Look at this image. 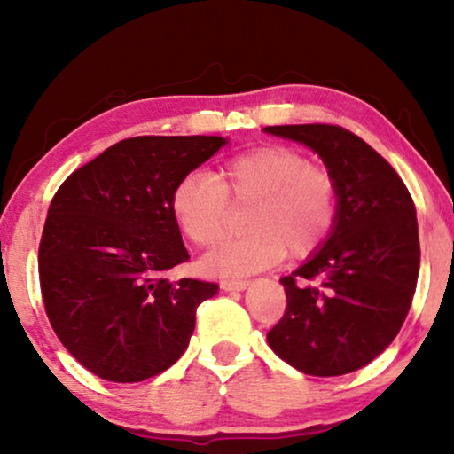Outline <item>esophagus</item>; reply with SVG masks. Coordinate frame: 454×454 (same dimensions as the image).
Wrapping results in <instances>:
<instances>
[{"label": "esophagus", "instance_id": "obj_1", "mask_svg": "<svg viewBox=\"0 0 454 454\" xmlns=\"http://www.w3.org/2000/svg\"><path fill=\"white\" fill-rule=\"evenodd\" d=\"M250 286V280H222L220 282V288L226 290V292H232V290H244Z\"/></svg>", "mask_w": 454, "mask_h": 454}]
</instances>
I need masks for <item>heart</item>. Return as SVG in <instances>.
Returning a JSON list of instances; mask_svg holds the SVG:
<instances>
[{"label":"heart","instance_id":"heart-1","mask_svg":"<svg viewBox=\"0 0 454 454\" xmlns=\"http://www.w3.org/2000/svg\"><path fill=\"white\" fill-rule=\"evenodd\" d=\"M233 206H246L248 234L230 238L204 258L212 276H242L278 262L286 252L306 258L322 248L338 220V186L326 168L288 145H260L220 164L214 174L192 172L172 192L174 218L196 246L226 234Z\"/></svg>","mask_w":454,"mask_h":454}]
</instances>
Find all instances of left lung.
Wrapping results in <instances>:
<instances>
[{"mask_svg": "<svg viewBox=\"0 0 454 454\" xmlns=\"http://www.w3.org/2000/svg\"><path fill=\"white\" fill-rule=\"evenodd\" d=\"M264 132L309 145L338 186L333 234L280 278L286 310L268 344L304 374L355 372L395 340L409 314L420 266L414 202L395 168L348 129L298 124Z\"/></svg>", "mask_w": 454, "mask_h": 454, "instance_id": "left-lung-1", "label": "left lung"}]
</instances>
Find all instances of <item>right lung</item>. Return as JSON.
<instances>
[{"instance_id":"right-lung-1","label":"right lung","mask_w":454,"mask_h":454,"mask_svg":"<svg viewBox=\"0 0 454 454\" xmlns=\"http://www.w3.org/2000/svg\"><path fill=\"white\" fill-rule=\"evenodd\" d=\"M226 144L220 136H137L66 178L40 242V286L53 333L90 372L140 382L188 348L198 304L216 282L166 270L188 262L172 192Z\"/></svg>"}]
</instances>
